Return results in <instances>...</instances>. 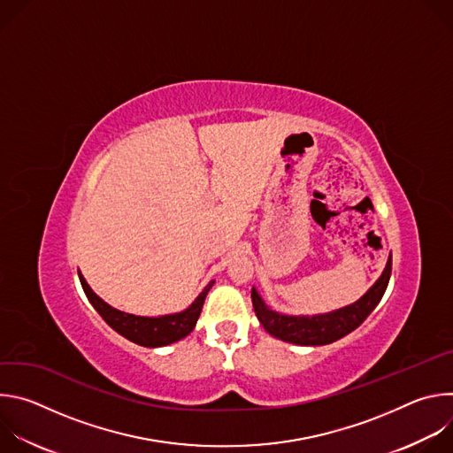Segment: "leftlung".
<instances>
[{
    "label": "left lung",
    "mask_w": 453,
    "mask_h": 453,
    "mask_svg": "<svg viewBox=\"0 0 453 453\" xmlns=\"http://www.w3.org/2000/svg\"><path fill=\"white\" fill-rule=\"evenodd\" d=\"M391 269L393 257H389V262H387V267L380 280L369 288V292L360 301L325 315L292 317L276 313L262 301V297L257 296L254 288L250 292V299L257 320H260L262 326L276 339L301 346H322L339 341L341 337L351 334L355 328L362 325L383 297L385 288L389 285Z\"/></svg>",
    "instance_id": "obj_1"
}]
</instances>
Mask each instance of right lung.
<instances>
[{
  "instance_id": "obj_1",
  "label": "right lung",
  "mask_w": 453,
  "mask_h": 453,
  "mask_svg": "<svg viewBox=\"0 0 453 453\" xmlns=\"http://www.w3.org/2000/svg\"><path fill=\"white\" fill-rule=\"evenodd\" d=\"M79 278L89 303L95 306V310L102 315V319L107 322V325L125 339L145 348L166 346L189 335L191 330L197 325V319L203 311L206 294L215 283V281H210L208 287L201 292V296L193 301V304L180 313L163 315V317H138V315L125 313L109 306L89 288L82 274H79Z\"/></svg>"
}]
</instances>
